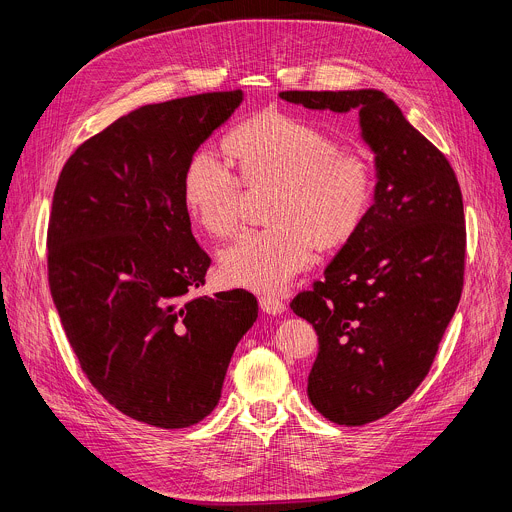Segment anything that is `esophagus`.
<instances>
[{
	"label": "esophagus",
	"instance_id": "1",
	"mask_svg": "<svg viewBox=\"0 0 512 512\" xmlns=\"http://www.w3.org/2000/svg\"><path fill=\"white\" fill-rule=\"evenodd\" d=\"M259 308L269 316H279V314L285 312V304L279 298H273V296H261L259 298Z\"/></svg>",
	"mask_w": 512,
	"mask_h": 512
}]
</instances>
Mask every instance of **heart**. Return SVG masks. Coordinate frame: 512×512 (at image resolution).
Listing matches in <instances>:
<instances>
[{
  "instance_id": "1",
  "label": "heart",
  "mask_w": 512,
  "mask_h": 512,
  "mask_svg": "<svg viewBox=\"0 0 512 512\" xmlns=\"http://www.w3.org/2000/svg\"><path fill=\"white\" fill-rule=\"evenodd\" d=\"M251 188H275L273 227L247 231L221 253L227 283L279 294L324 247L348 241L371 202V170L362 158L338 152L322 129L294 117L273 115L239 127L229 137ZM182 200L192 221L212 237L231 235L241 221L243 182L210 150L188 162Z\"/></svg>"
}]
</instances>
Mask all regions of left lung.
<instances>
[{"instance_id": "left-lung-1", "label": "left lung", "mask_w": 512, "mask_h": 512, "mask_svg": "<svg viewBox=\"0 0 512 512\" xmlns=\"http://www.w3.org/2000/svg\"><path fill=\"white\" fill-rule=\"evenodd\" d=\"M287 103L358 115L375 164L373 204L312 291L291 302L318 334L308 397L338 425H364L425 379L458 308L466 229L456 174L383 91H287Z\"/></svg>"}]
</instances>
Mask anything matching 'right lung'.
<instances>
[{"label": "right lung", "instance_id": "add662e5", "mask_svg": "<svg viewBox=\"0 0 512 512\" xmlns=\"http://www.w3.org/2000/svg\"><path fill=\"white\" fill-rule=\"evenodd\" d=\"M243 91L143 105L64 164L48 225V281L91 385L121 413L180 429L221 399L257 320L245 289L196 296L210 257L182 200L188 162Z\"/></svg>", "mask_w": 512, "mask_h": 512}]
</instances>
